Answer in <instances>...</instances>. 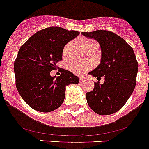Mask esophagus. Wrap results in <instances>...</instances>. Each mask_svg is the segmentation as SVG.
Wrapping results in <instances>:
<instances>
[{
	"label": "esophagus",
	"mask_w": 149,
	"mask_h": 149,
	"mask_svg": "<svg viewBox=\"0 0 149 149\" xmlns=\"http://www.w3.org/2000/svg\"><path fill=\"white\" fill-rule=\"evenodd\" d=\"M84 80H85V79H84L83 77H81L80 78H79V81H80V83H83L84 81Z\"/></svg>",
	"instance_id": "1"
}]
</instances>
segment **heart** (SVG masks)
Wrapping results in <instances>:
<instances>
[{"label": "heart", "mask_w": 149, "mask_h": 149, "mask_svg": "<svg viewBox=\"0 0 149 149\" xmlns=\"http://www.w3.org/2000/svg\"><path fill=\"white\" fill-rule=\"evenodd\" d=\"M93 43H97L94 40H87L84 44V46L87 45L89 44H93ZM67 48L64 49V53H66ZM92 67V64L89 63H71L69 64V68H70L71 71L74 72L76 74H82L85 73L87 70H89V68Z\"/></svg>", "instance_id": "b5f03b06"}]
</instances>
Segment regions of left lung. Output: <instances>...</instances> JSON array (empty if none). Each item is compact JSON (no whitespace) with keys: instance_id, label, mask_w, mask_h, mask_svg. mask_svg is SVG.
<instances>
[{"instance_id":"1","label":"left lung","mask_w":149,"mask_h":149,"mask_svg":"<svg viewBox=\"0 0 149 149\" xmlns=\"http://www.w3.org/2000/svg\"><path fill=\"white\" fill-rule=\"evenodd\" d=\"M82 34L98 41L101 48V64L89 74L105 80L103 84L95 82L93 91L86 93L88 104L99 115L115 113L125 104L136 86L138 63L134 50L125 39L109 30Z\"/></svg>"}]
</instances>
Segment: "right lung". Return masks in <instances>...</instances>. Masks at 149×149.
<instances>
[{
  "instance_id": "right-lung-1",
  "label": "right lung",
  "mask_w": 149,
  "mask_h": 149,
  "mask_svg": "<svg viewBox=\"0 0 149 149\" xmlns=\"http://www.w3.org/2000/svg\"><path fill=\"white\" fill-rule=\"evenodd\" d=\"M79 34L62 27H47L22 45L14 63L15 85L31 108L43 113L56 110L64 101L65 86L79 83L77 76L63 68L57 77L50 74L62 60L64 46Z\"/></svg>"
}]
</instances>
